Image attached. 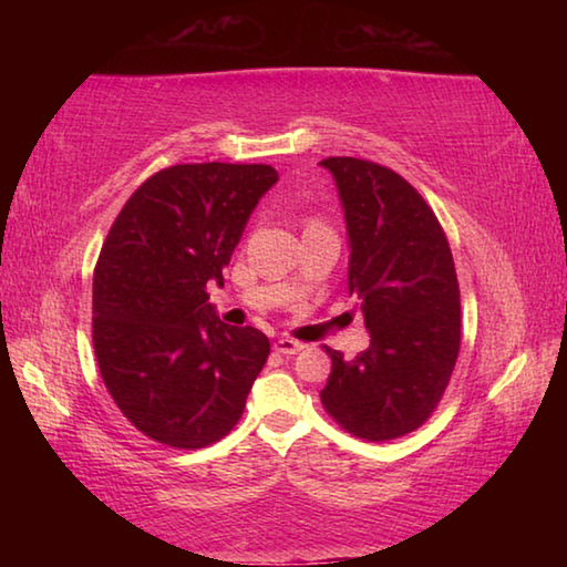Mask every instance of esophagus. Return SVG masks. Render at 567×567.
<instances>
[{
	"instance_id": "34e87169",
	"label": "esophagus",
	"mask_w": 567,
	"mask_h": 567,
	"mask_svg": "<svg viewBox=\"0 0 567 567\" xmlns=\"http://www.w3.org/2000/svg\"><path fill=\"white\" fill-rule=\"evenodd\" d=\"M275 350L280 354H287V358H292V354L305 350V344L297 340H290V338H280V340H275Z\"/></svg>"
}]
</instances>
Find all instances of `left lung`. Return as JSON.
Segmentation results:
<instances>
[{"label": "left lung", "mask_w": 567, "mask_h": 567, "mask_svg": "<svg viewBox=\"0 0 567 567\" xmlns=\"http://www.w3.org/2000/svg\"><path fill=\"white\" fill-rule=\"evenodd\" d=\"M338 187L350 265L348 290L370 348L344 360L324 348L332 372L324 410L370 443L417 430L437 408L460 352V287L453 252L420 192L375 162L328 157Z\"/></svg>", "instance_id": "1"}]
</instances>
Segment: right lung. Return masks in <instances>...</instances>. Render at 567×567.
Masks as SVG:
<instances>
[{
	"label": "right lung",
	"mask_w": 567,
	"mask_h": 567,
	"mask_svg": "<svg viewBox=\"0 0 567 567\" xmlns=\"http://www.w3.org/2000/svg\"><path fill=\"white\" fill-rule=\"evenodd\" d=\"M280 175L270 165H175L124 203L92 285L94 354L112 400L162 445L217 443L243 417L270 340L209 305L247 219Z\"/></svg>",
	"instance_id": "1"
}]
</instances>
